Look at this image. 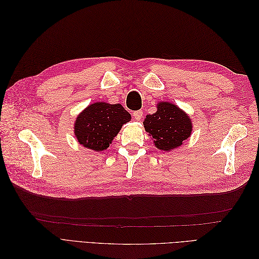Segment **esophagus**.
<instances>
[{
    "label": "esophagus",
    "mask_w": 259,
    "mask_h": 259,
    "mask_svg": "<svg viewBox=\"0 0 259 259\" xmlns=\"http://www.w3.org/2000/svg\"><path fill=\"white\" fill-rule=\"evenodd\" d=\"M133 116H134L136 120H142V117H143V111H140V110L134 111V112H133Z\"/></svg>",
    "instance_id": "34e87169"
}]
</instances>
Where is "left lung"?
I'll use <instances>...</instances> for the list:
<instances>
[{
  "label": "left lung",
  "mask_w": 259,
  "mask_h": 259,
  "mask_svg": "<svg viewBox=\"0 0 259 259\" xmlns=\"http://www.w3.org/2000/svg\"><path fill=\"white\" fill-rule=\"evenodd\" d=\"M144 125L156 148L164 151L183 145L192 131L189 116L170 103H160L158 111L147 115Z\"/></svg>",
  "instance_id": "left-lung-1"
}]
</instances>
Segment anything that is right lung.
<instances>
[{
    "label": "right lung",
    "instance_id": "right-lung-1",
    "mask_svg": "<svg viewBox=\"0 0 259 259\" xmlns=\"http://www.w3.org/2000/svg\"><path fill=\"white\" fill-rule=\"evenodd\" d=\"M130 120L131 114L120 104H92L76 117L74 134L84 147L103 151Z\"/></svg>",
    "mask_w": 259,
    "mask_h": 259
}]
</instances>
